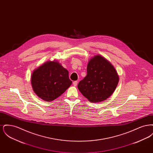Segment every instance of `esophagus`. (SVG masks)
Returning <instances> with one entry per match:
<instances>
[{
  "instance_id": "obj_1",
  "label": "esophagus",
  "mask_w": 153,
  "mask_h": 153,
  "mask_svg": "<svg viewBox=\"0 0 153 153\" xmlns=\"http://www.w3.org/2000/svg\"><path fill=\"white\" fill-rule=\"evenodd\" d=\"M77 81H74L73 82V85L74 86V87H76L77 86Z\"/></svg>"
}]
</instances>
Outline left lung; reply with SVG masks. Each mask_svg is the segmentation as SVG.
Returning a JSON list of instances; mask_svg holds the SVG:
<instances>
[{
    "label": "left lung",
    "mask_w": 153,
    "mask_h": 153,
    "mask_svg": "<svg viewBox=\"0 0 153 153\" xmlns=\"http://www.w3.org/2000/svg\"><path fill=\"white\" fill-rule=\"evenodd\" d=\"M119 80L115 68L101 55L91 58L88 63L87 75L80 81L78 88L89 102L105 100L115 91Z\"/></svg>",
    "instance_id": "obj_1"
}]
</instances>
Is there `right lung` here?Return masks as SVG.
<instances>
[{
    "mask_svg": "<svg viewBox=\"0 0 153 153\" xmlns=\"http://www.w3.org/2000/svg\"><path fill=\"white\" fill-rule=\"evenodd\" d=\"M72 83L68 71L56 60L46 61L36 69L31 76L34 92L46 102L58 98Z\"/></svg>",
    "mask_w": 153,
    "mask_h": 153,
    "instance_id": "add662e5",
    "label": "right lung"
}]
</instances>
